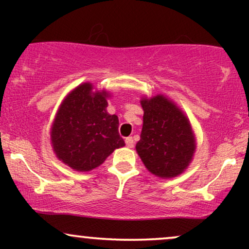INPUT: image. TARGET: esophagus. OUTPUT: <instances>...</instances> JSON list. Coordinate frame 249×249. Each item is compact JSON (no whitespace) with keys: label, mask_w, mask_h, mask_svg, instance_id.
<instances>
[{"label":"esophagus","mask_w":249,"mask_h":249,"mask_svg":"<svg viewBox=\"0 0 249 249\" xmlns=\"http://www.w3.org/2000/svg\"><path fill=\"white\" fill-rule=\"evenodd\" d=\"M125 144H126V146L127 147H133V145H134V142H133V138L132 137H127L126 139H125Z\"/></svg>","instance_id":"34e87169"}]
</instances>
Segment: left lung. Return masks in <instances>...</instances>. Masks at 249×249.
I'll use <instances>...</instances> for the list:
<instances>
[{
	"label": "left lung",
	"mask_w": 249,
	"mask_h": 249,
	"mask_svg": "<svg viewBox=\"0 0 249 249\" xmlns=\"http://www.w3.org/2000/svg\"><path fill=\"white\" fill-rule=\"evenodd\" d=\"M141 141L136 148L144 165L160 178H173L188 166L194 138L187 118L172 102L161 96L142 99Z\"/></svg>",
	"instance_id": "left-lung-1"
}]
</instances>
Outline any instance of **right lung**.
Instances as JSON below:
<instances>
[{
    "label": "right lung",
    "instance_id": "obj_1",
    "mask_svg": "<svg viewBox=\"0 0 249 249\" xmlns=\"http://www.w3.org/2000/svg\"><path fill=\"white\" fill-rule=\"evenodd\" d=\"M92 85H79L63 102L51 131L53 150L73 170L90 171L116 148L125 145L118 117L107 111V92L91 93Z\"/></svg>",
    "mask_w": 249,
    "mask_h": 249
}]
</instances>
